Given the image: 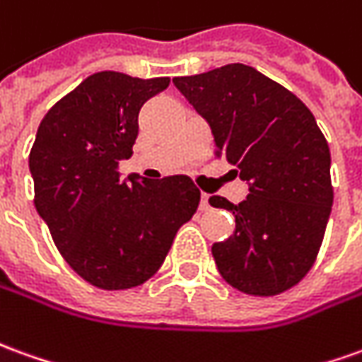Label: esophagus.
Segmentation results:
<instances>
[{"label":"esophagus","instance_id":"1","mask_svg":"<svg viewBox=\"0 0 362 362\" xmlns=\"http://www.w3.org/2000/svg\"><path fill=\"white\" fill-rule=\"evenodd\" d=\"M209 196H207V194H202V202H199V209H202V211H207V209H209Z\"/></svg>","mask_w":362,"mask_h":362}]
</instances>
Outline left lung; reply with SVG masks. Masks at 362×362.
Here are the masks:
<instances>
[{
	"instance_id": "8db88e82",
	"label": "left lung",
	"mask_w": 362,
	"mask_h": 362,
	"mask_svg": "<svg viewBox=\"0 0 362 362\" xmlns=\"http://www.w3.org/2000/svg\"><path fill=\"white\" fill-rule=\"evenodd\" d=\"M174 86L209 123L216 156L239 168L249 196L233 206L235 233L214 243L227 284L251 296H276L310 272L331 206L329 145L312 111L294 93L245 64H225Z\"/></svg>"
}]
</instances>
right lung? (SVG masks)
Segmentation results:
<instances>
[{
	"label": "right lung",
	"mask_w": 362,
	"mask_h": 362,
	"mask_svg": "<svg viewBox=\"0 0 362 362\" xmlns=\"http://www.w3.org/2000/svg\"><path fill=\"white\" fill-rule=\"evenodd\" d=\"M168 84L95 72L50 107L33 143L35 207L70 269L102 290L155 276L198 209L199 189L184 174L123 182L117 173L133 155L139 110Z\"/></svg>",
	"instance_id": "1"
}]
</instances>
